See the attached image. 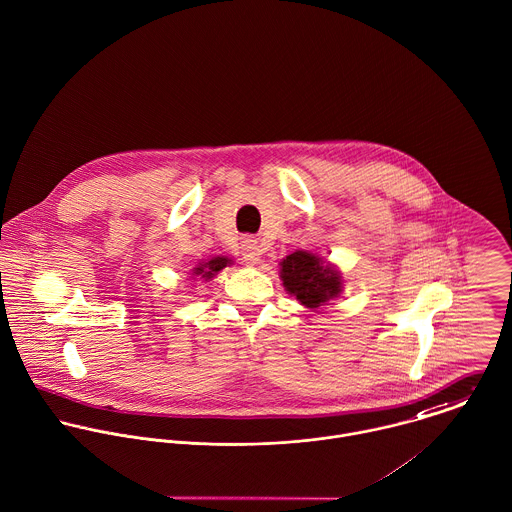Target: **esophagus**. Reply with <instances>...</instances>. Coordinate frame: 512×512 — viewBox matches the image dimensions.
Instances as JSON below:
<instances>
[{"label": "esophagus", "instance_id": "obj_1", "mask_svg": "<svg viewBox=\"0 0 512 512\" xmlns=\"http://www.w3.org/2000/svg\"><path fill=\"white\" fill-rule=\"evenodd\" d=\"M239 249H241L243 259H245L249 265L259 263V259H261V245H259L257 239L245 237V239L241 241V247H239Z\"/></svg>", "mask_w": 512, "mask_h": 512}]
</instances>
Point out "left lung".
I'll return each mask as SVG.
<instances>
[{"label":"left lung","mask_w":512,"mask_h":512,"mask_svg":"<svg viewBox=\"0 0 512 512\" xmlns=\"http://www.w3.org/2000/svg\"><path fill=\"white\" fill-rule=\"evenodd\" d=\"M281 281L301 305L317 309L341 293V273L309 251H295L281 261Z\"/></svg>","instance_id":"left-lung-1"}]
</instances>
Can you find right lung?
Segmentation results:
<instances>
[{
  "instance_id": "obj_1",
  "label": "right lung",
  "mask_w": 512,
  "mask_h": 512,
  "mask_svg": "<svg viewBox=\"0 0 512 512\" xmlns=\"http://www.w3.org/2000/svg\"><path fill=\"white\" fill-rule=\"evenodd\" d=\"M227 265H231V259H227V257H213V259H209V261H205V263H199L195 269H193V273L195 275H201L205 281L207 279H213V275L215 273H219L223 267H227Z\"/></svg>"
}]
</instances>
